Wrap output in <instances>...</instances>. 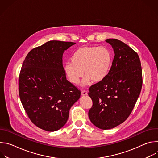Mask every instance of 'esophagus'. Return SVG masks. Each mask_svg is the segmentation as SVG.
<instances>
[{
	"instance_id": "34e87169",
	"label": "esophagus",
	"mask_w": 158,
	"mask_h": 158,
	"mask_svg": "<svg viewBox=\"0 0 158 158\" xmlns=\"http://www.w3.org/2000/svg\"><path fill=\"white\" fill-rule=\"evenodd\" d=\"M81 95L83 96H87V92L85 91H81Z\"/></svg>"
}]
</instances>
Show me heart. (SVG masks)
I'll return each mask as SVG.
<instances>
[{
	"label": "heart",
	"instance_id": "b5f03b06",
	"mask_svg": "<svg viewBox=\"0 0 158 158\" xmlns=\"http://www.w3.org/2000/svg\"><path fill=\"white\" fill-rule=\"evenodd\" d=\"M71 62L65 64L64 69L69 81L77 84L83 76L82 83L89 84L102 81L107 76L112 64L110 52L104 47L83 46L72 54Z\"/></svg>",
	"mask_w": 158,
	"mask_h": 158
}]
</instances>
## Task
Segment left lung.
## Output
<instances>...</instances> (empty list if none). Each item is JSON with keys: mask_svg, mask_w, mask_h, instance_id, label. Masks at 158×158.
Segmentation results:
<instances>
[{"mask_svg": "<svg viewBox=\"0 0 158 158\" xmlns=\"http://www.w3.org/2000/svg\"><path fill=\"white\" fill-rule=\"evenodd\" d=\"M115 54L106 77L89 87L93 106L88 115L91 123L101 129L114 128L131 114L140 94L143 74L138 54L116 39L106 40Z\"/></svg>", "mask_w": 158, "mask_h": 158, "instance_id": "8db88e82", "label": "left lung"}]
</instances>
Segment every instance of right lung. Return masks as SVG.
Listing matches in <instances>:
<instances>
[{"mask_svg":"<svg viewBox=\"0 0 158 158\" xmlns=\"http://www.w3.org/2000/svg\"><path fill=\"white\" fill-rule=\"evenodd\" d=\"M75 44L47 42L32 49L22 64L19 97L30 120L43 130L53 132L63 127L80 98L81 91L66 79L62 65L64 51Z\"/></svg>","mask_w":158,"mask_h":158,"instance_id":"1","label":"right lung"}]
</instances>
